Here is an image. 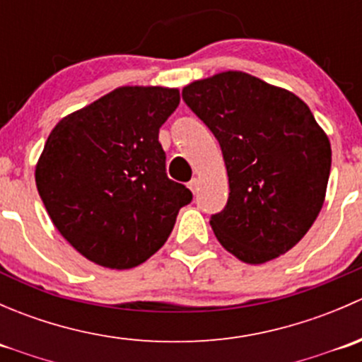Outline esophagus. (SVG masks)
Segmentation results:
<instances>
[{
    "mask_svg": "<svg viewBox=\"0 0 362 362\" xmlns=\"http://www.w3.org/2000/svg\"><path fill=\"white\" fill-rule=\"evenodd\" d=\"M187 187L191 189V191L196 194V192H198V187H199V180H198V178H192V180L187 184Z\"/></svg>",
    "mask_w": 362,
    "mask_h": 362,
    "instance_id": "obj_1",
    "label": "esophagus"
}]
</instances>
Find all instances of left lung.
Instances as JSON below:
<instances>
[{
	"instance_id": "1",
	"label": "left lung",
	"mask_w": 362,
	"mask_h": 362,
	"mask_svg": "<svg viewBox=\"0 0 362 362\" xmlns=\"http://www.w3.org/2000/svg\"><path fill=\"white\" fill-rule=\"evenodd\" d=\"M185 105L217 138L229 178L210 226L226 250L262 264L291 250L326 198L331 145L305 101L243 71L196 80Z\"/></svg>"
}]
</instances>
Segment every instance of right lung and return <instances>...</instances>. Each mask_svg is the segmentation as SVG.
<instances>
[{"label":"right lung","instance_id":"obj_1","mask_svg":"<svg viewBox=\"0 0 362 362\" xmlns=\"http://www.w3.org/2000/svg\"><path fill=\"white\" fill-rule=\"evenodd\" d=\"M178 89L119 87L61 119L36 164L40 198L57 231L83 257L129 269L156 254L192 202L168 178L159 127Z\"/></svg>","mask_w":362,"mask_h":362}]
</instances>
